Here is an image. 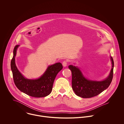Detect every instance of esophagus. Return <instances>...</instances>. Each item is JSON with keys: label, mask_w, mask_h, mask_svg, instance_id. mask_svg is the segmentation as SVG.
<instances>
[{"label": "esophagus", "mask_w": 124, "mask_h": 124, "mask_svg": "<svg viewBox=\"0 0 124 124\" xmlns=\"http://www.w3.org/2000/svg\"><path fill=\"white\" fill-rule=\"evenodd\" d=\"M67 65V61H64L62 62V65L63 67H66Z\"/></svg>", "instance_id": "obj_1"}]
</instances>
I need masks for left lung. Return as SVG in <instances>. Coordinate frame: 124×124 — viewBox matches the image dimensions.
Returning <instances> with one entry per match:
<instances>
[{
	"mask_svg": "<svg viewBox=\"0 0 124 124\" xmlns=\"http://www.w3.org/2000/svg\"><path fill=\"white\" fill-rule=\"evenodd\" d=\"M110 59L112 65L110 73L106 79L101 81L88 80L77 66L72 65L68 66L72 74V88L77 96L84 98H91L98 95L109 87L112 81L114 66L111 56Z\"/></svg>",
	"mask_w": 124,
	"mask_h": 124,
	"instance_id": "left-lung-1",
	"label": "left lung"
}]
</instances>
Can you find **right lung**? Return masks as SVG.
<instances>
[{
	"label": "right lung",
	"instance_id": "add662e5",
	"mask_svg": "<svg viewBox=\"0 0 124 124\" xmlns=\"http://www.w3.org/2000/svg\"><path fill=\"white\" fill-rule=\"evenodd\" d=\"M19 45H16L13 50L11 61V69L14 83L21 92L34 97H45L52 92L53 83L58 72L63 67L61 62L49 65L44 73L39 78L29 79L18 71L15 63V57Z\"/></svg>",
	"mask_w": 124,
	"mask_h": 124
}]
</instances>
